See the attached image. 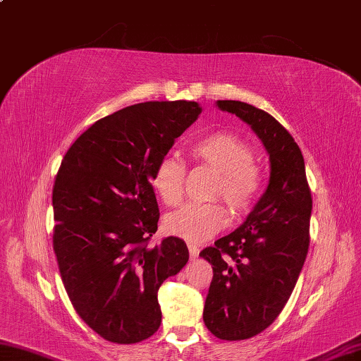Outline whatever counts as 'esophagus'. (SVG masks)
<instances>
[{"instance_id": "obj_1", "label": "esophagus", "mask_w": 361, "mask_h": 361, "mask_svg": "<svg viewBox=\"0 0 361 361\" xmlns=\"http://www.w3.org/2000/svg\"><path fill=\"white\" fill-rule=\"evenodd\" d=\"M187 247H188V252H190V258H198L200 249L197 247V245L190 243V244H187Z\"/></svg>"}]
</instances>
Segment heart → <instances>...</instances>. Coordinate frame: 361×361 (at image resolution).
<instances>
[{"instance_id": "heart-1", "label": "heart", "mask_w": 361, "mask_h": 361, "mask_svg": "<svg viewBox=\"0 0 361 361\" xmlns=\"http://www.w3.org/2000/svg\"><path fill=\"white\" fill-rule=\"evenodd\" d=\"M195 160L219 173L212 198H224L236 214L249 211L262 190V174L254 164V150L231 133L217 131L195 141L190 147ZM185 166L174 157L157 163L150 184L164 204L176 206L184 197ZM228 214L220 203H188L164 219L169 235L187 241H204L224 228Z\"/></svg>"}]
</instances>
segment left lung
Segmentation results:
<instances>
[{"mask_svg":"<svg viewBox=\"0 0 361 361\" xmlns=\"http://www.w3.org/2000/svg\"><path fill=\"white\" fill-rule=\"evenodd\" d=\"M247 123L269 155V182L244 224L200 257L212 264L203 320L214 336L249 339L273 324L298 281L309 249L312 198L292 135L258 107L219 99Z\"/></svg>","mask_w":361,"mask_h":361,"instance_id":"left-lung-1","label":"left lung"}]
</instances>
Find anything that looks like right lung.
<instances>
[{
  "label": "right lung",
  "mask_w": 361,
  "mask_h": 361,
  "mask_svg": "<svg viewBox=\"0 0 361 361\" xmlns=\"http://www.w3.org/2000/svg\"><path fill=\"white\" fill-rule=\"evenodd\" d=\"M201 114L195 101H149L99 118L56 174L54 250L75 312L101 338L135 344L161 324L157 292L188 262L187 244L158 228L150 177Z\"/></svg>",
  "instance_id": "obj_1"
}]
</instances>
